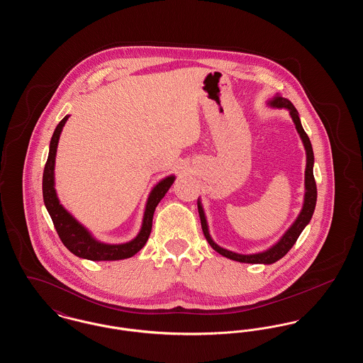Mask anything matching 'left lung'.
I'll return each mask as SVG.
<instances>
[{
  "label": "left lung",
  "instance_id": "8db88e82",
  "mask_svg": "<svg viewBox=\"0 0 363 363\" xmlns=\"http://www.w3.org/2000/svg\"><path fill=\"white\" fill-rule=\"evenodd\" d=\"M269 106L277 107V108H287L290 111V116L293 118L295 128L299 133V136L302 138L303 147L306 150V170H305V199H303V207L301 213L298 215V218L295 219L293 225L284 233V235L279 240V241L269 247L265 252L261 253H255V255H240L231 250H227L220 247L219 245H216L213 240L209 235L208 231L207 219H206V213L204 209L201 207V203L199 200L197 207H199V213H200V220H201V228L203 233L207 238L208 243L211 245V247L213 250H216L219 255L225 256L227 259H234V261H240V262H247V264H274L277 259L284 257L287 255V252L294 246V243L298 240V237L301 235V233L303 231V228L309 225L314 208H315V201H317V186H315V181H314V175H313V164H314V155H313V148H311V143L306 132L302 128V123L299 120L298 111L294 107V104L286 99L281 98L280 95H277L272 101L268 102Z\"/></svg>",
  "mask_w": 363,
  "mask_h": 363
}]
</instances>
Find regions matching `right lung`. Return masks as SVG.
Listing matches in <instances>:
<instances>
[{"label": "right lung", "mask_w": 363, "mask_h": 363, "mask_svg": "<svg viewBox=\"0 0 363 363\" xmlns=\"http://www.w3.org/2000/svg\"><path fill=\"white\" fill-rule=\"evenodd\" d=\"M68 118L69 116H65L57 125L52 133L49 156L45 164L43 181H42L43 201L52 218L57 234L61 238L62 243L67 246V249L80 259H91V261H116V259H129L135 256L138 250H141L145 242L148 241V237L152 230V218H154L156 206L173 185L175 177L174 175L166 177L156 185L154 189L151 190L147 200L145 211H144L143 225L135 240L121 243V245H108V243L96 241L86 227L80 225L69 212L60 204V200L54 189V163H55L57 145H58L62 128L65 122L68 121Z\"/></svg>", "instance_id": "1"}]
</instances>
